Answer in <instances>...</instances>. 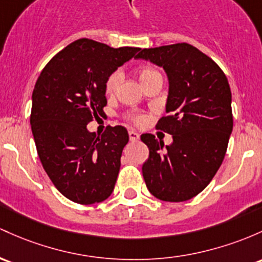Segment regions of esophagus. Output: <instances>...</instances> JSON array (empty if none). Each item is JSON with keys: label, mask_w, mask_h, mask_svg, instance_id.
Wrapping results in <instances>:
<instances>
[{"label": "esophagus", "mask_w": 262, "mask_h": 262, "mask_svg": "<svg viewBox=\"0 0 262 262\" xmlns=\"http://www.w3.org/2000/svg\"><path fill=\"white\" fill-rule=\"evenodd\" d=\"M129 139H130V142H137V140H139V134L134 130H129Z\"/></svg>", "instance_id": "esophagus-1"}]
</instances>
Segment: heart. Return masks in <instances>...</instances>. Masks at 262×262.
Wrapping results in <instances>:
<instances>
[{
	"label": "heart",
	"instance_id": "b5f03b06",
	"mask_svg": "<svg viewBox=\"0 0 262 262\" xmlns=\"http://www.w3.org/2000/svg\"><path fill=\"white\" fill-rule=\"evenodd\" d=\"M154 73H158V72L151 70V68H143V70H140L139 71L140 82L145 80L148 77H150L151 74H154ZM120 77H122L120 72H114V73H112L111 76H109L107 82H105V93L113 94L114 92H116L118 84H119V82H120ZM137 120H142V118H138Z\"/></svg>",
	"mask_w": 262,
	"mask_h": 262
}]
</instances>
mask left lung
Returning a JSON list of instances; mask_svg holds the SVG:
<instances>
[{"label": "left lung", "instance_id": "8db88e82", "mask_svg": "<svg viewBox=\"0 0 262 262\" xmlns=\"http://www.w3.org/2000/svg\"><path fill=\"white\" fill-rule=\"evenodd\" d=\"M142 58L163 67L169 82L165 112L158 128L173 136L164 146L143 134L149 158L142 171L158 199L186 201L208 186L219 170L232 132L231 91L211 58L188 43L140 50Z\"/></svg>", "mask_w": 262, "mask_h": 262}]
</instances>
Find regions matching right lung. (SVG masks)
Segmentation results:
<instances>
[{
  "label": "right lung",
  "instance_id": "add662e5",
  "mask_svg": "<svg viewBox=\"0 0 262 262\" xmlns=\"http://www.w3.org/2000/svg\"><path fill=\"white\" fill-rule=\"evenodd\" d=\"M140 48H113L80 38L57 53L37 79L31 128L52 183L74 203L91 205L111 196L129 142L124 126L98 137L87 124L107 105L105 82Z\"/></svg>",
  "mask_w": 262,
  "mask_h": 262
}]
</instances>
